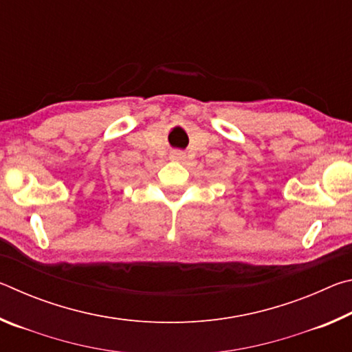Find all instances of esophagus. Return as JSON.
I'll return each instance as SVG.
<instances>
[{"instance_id":"1","label":"esophagus","mask_w":352,"mask_h":352,"mask_svg":"<svg viewBox=\"0 0 352 352\" xmlns=\"http://www.w3.org/2000/svg\"><path fill=\"white\" fill-rule=\"evenodd\" d=\"M170 158L174 160V162H184V160H186V153L182 151H175L170 153Z\"/></svg>"}]
</instances>
